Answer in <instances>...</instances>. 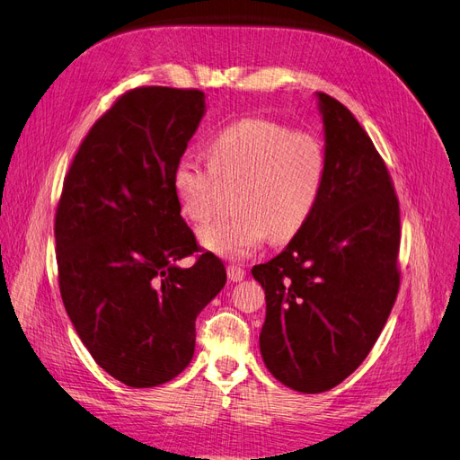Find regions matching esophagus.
<instances>
[{"instance_id": "34e87169", "label": "esophagus", "mask_w": 460, "mask_h": 460, "mask_svg": "<svg viewBox=\"0 0 460 460\" xmlns=\"http://www.w3.org/2000/svg\"><path fill=\"white\" fill-rule=\"evenodd\" d=\"M226 272H228V278L232 282H240L245 278V270L242 267H238V264H228Z\"/></svg>"}]
</instances>
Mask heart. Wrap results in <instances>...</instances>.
<instances>
[{"label":"heart","mask_w":460,"mask_h":460,"mask_svg":"<svg viewBox=\"0 0 460 460\" xmlns=\"http://www.w3.org/2000/svg\"><path fill=\"white\" fill-rule=\"evenodd\" d=\"M326 176V149L314 132L270 119H243L208 144V163L184 155L172 169L180 211L211 218L222 186H235V211L207 222L201 245L225 259H245L269 240L286 242L307 225Z\"/></svg>","instance_id":"1"}]
</instances>
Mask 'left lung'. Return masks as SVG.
<instances>
[{
	"label": "left lung",
	"instance_id": "1",
	"mask_svg": "<svg viewBox=\"0 0 460 460\" xmlns=\"http://www.w3.org/2000/svg\"><path fill=\"white\" fill-rule=\"evenodd\" d=\"M326 176L311 218L284 252L252 269L264 289V365L301 394H323L363 363L397 299L399 199L353 113L318 93Z\"/></svg>",
	"mask_w": 460,
	"mask_h": 460
}]
</instances>
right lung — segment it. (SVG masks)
Instances as JSON below:
<instances>
[{
    "mask_svg": "<svg viewBox=\"0 0 460 460\" xmlns=\"http://www.w3.org/2000/svg\"><path fill=\"white\" fill-rule=\"evenodd\" d=\"M205 113L196 88L140 86L82 140L55 213L59 289L93 360L130 387L182 372L196 318L226 284L180 215L172 169ZM190 254L197 262L180 270Z\"/></svg>",
    "mask_w": 460,
    "mask_h": 460,
    "instance_id": "right-lung-1",
    "label": "right lung"
}]
</instances>
